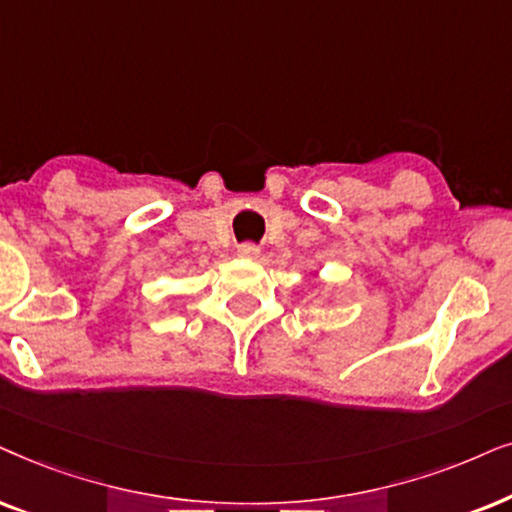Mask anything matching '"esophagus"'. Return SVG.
Masks as SVG:
<instances>
[{
	"mask_svg": "<svg viewBox=\"0 0 512 512\" xmlns=\"http://www.w3.org/2000/svg\"><path fill=\"white\" fill-rule=\"evenodd\" d=\"M238 255H243V257H257V255H260V248H257L255 243H243L241 248H238Z\"/></svg>",
	"mask_w": 512,
	"mask_h": 512,
	"instance_id": "obj_1",
	"label": "esophagus"
}]
</instances>
